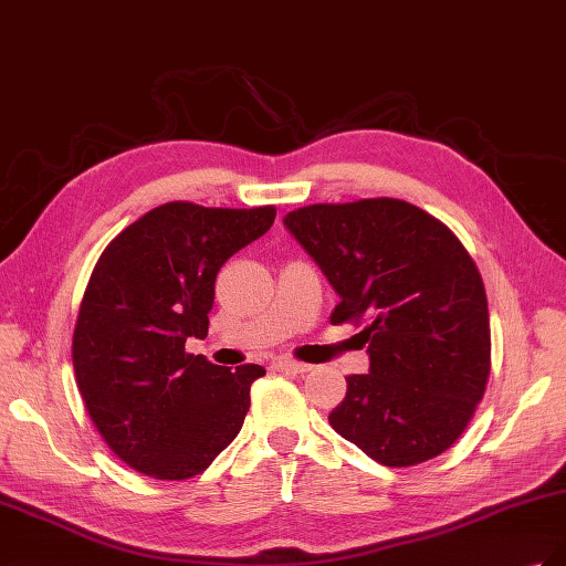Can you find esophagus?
I'll return each instance as SVG.
<instances>
[{"label":"esophagus","instance_id":"esophagus-1","mask_svg":"<svg viewBox=\"0 0 566 566\" xmlns=\"http://www.w3.org/2000/svg\"><path fill=\"white\" fill-rule=\"evenodd\" d=\"M271 368L279 373H306L312 366L300 364V361H290V358H279V361L271 364Z\"/></svg>","mask_w":566,"mask_h":566}]
</instances>
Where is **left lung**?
Returning a JSON list of instances; mask_svg holds the SVG:
<instances>
[{
	"mask_svg": "<svg viewBox=\"0 0 566 566\" xmlns=\"http://www.w3.org/2000/svg\"><path fill=\"white\" fill-rule=\"evenodd\" d=\"M283 221L339 295L331 323L364 325L370 373L347 378L333 430L387 468L451 449L491 373L486 290L465 245L397 198L306 205Z\"/></svg>",
	"mask_w": 566,
	"mask_h": 566,
	"instance_id": "1",
	"label": "left lung"
}]
</instances>
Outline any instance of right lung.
<instances>
[{
  "label": "right lung",
  "mask_w": 566,
  "mask_h": 566,
  "mask_svg": "<svg viewBox=\"0 0 566 566\" xmlns=\"http://www.w3.org/2000/svg\"><path fill=\"white\" fill-rule=\"evenodd\" d=\"M276 208L229 210L165 202L101 252L73 333L75 382L108 449L153 479L196 476L241 432L250 385L186 352L208 337L214 279L231 254L264 235Z\"/></svg>",
  "instance_id": "1"
}]
</instances>
